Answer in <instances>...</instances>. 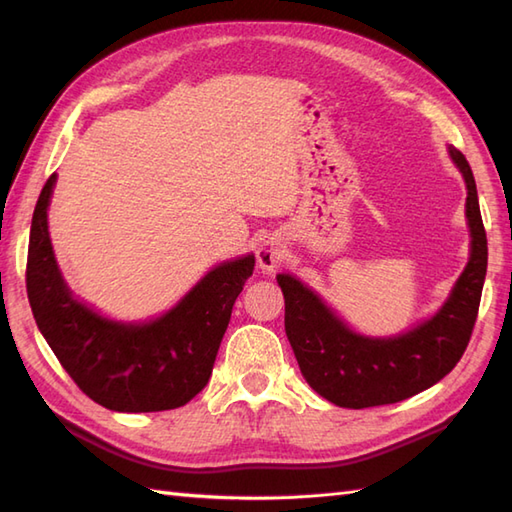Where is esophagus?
I'll return each mask as SVG.
<instances>
[{
    "mask_svg": "<svg viewBox=\"0 0 512 512\" xmlns=\"http://www.w3.org/2000/svg\"><path fill=\"white\" fill-rule=\"evenodd\" d=\"M286 257H288L286 244L281 242L279 237H268L257 248V264L264 270V273H273L277 266L286 262Z\"/></svg>",
    "mask_w": 512,
    "mask_h": 512,
    "instance_id": "esophagus-1",
    "label": "esophagus"
}]
</instances>
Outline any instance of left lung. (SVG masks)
Here are the masks:
<instances>
[{"instance_id": "1", "label": "left lung", "mask_w": 512, "mask_h": 512, "mask_svg": "<svg viewBox=\"0 0 512 512\" xmlns=\"http://www.w3.org/2000/svg\"><path fill=\"white\" fill-rule=\"evenodd\" d=\"M449 154L466 182L471 257L449 299L416 328L372 339L347 328L325 301L292 275H277L286 299V334L308 385L347 409L391 405L436 385L458 365L480 310L486 277V231L475 178L462 151Z\"/></svg>"}]
</instances>
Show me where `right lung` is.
Listing matches in <instances>:
<instances>
[{"label": "right lung", "instance_id": "obj_1", "mask_svg": "<svg viewBox=\"0 0 512 512\" xmlns=\"http://www.w3.org/2000/svg\"><path fill=\"white\" fill-rule=\"evenodd\" d=\"M57 173L43 184L30 226L26 290L43 339L85 396L105 409L145 413L187 405L209 383L233 303L255 255L206 273L176 308L147 323H121L72 297L48 233Z\"/></svg>", "mask_w": 512, "mask_h": 512}]
</instances>
